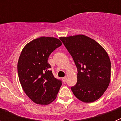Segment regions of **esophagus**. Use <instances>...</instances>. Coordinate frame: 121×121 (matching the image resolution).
I'll list each match as a JSON object with an SVG mask.
<instances>
[{
    "label": "esophagus",
    "mask_w": 121,
    "mask_h": 121,
    "mask_svg": "<svg viewBox=\"0 0 121 121\" xmlns=\"http://www.w3.org/2000/svg\"><path fill=\"white\" fill-rule=\"evenodd\" d=\"M67 76H65L64 78H62V81L64 82V83H65L66 81H67Z\"/></svg>",
    "instance_id": "34e87169"
}]
</instances>
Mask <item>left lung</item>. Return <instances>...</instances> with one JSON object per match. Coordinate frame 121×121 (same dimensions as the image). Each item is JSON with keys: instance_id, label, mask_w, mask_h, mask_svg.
Segmentation results:
<instances>
[{"instance_id": "8db88e82", "label": "left lung", "mask_w": 121, "mask_h": 121, "mask_svg": "<svg viewBox=\"0 0 121 121\" xmlns=\"http://www.w3.org/2000/svg\"><path fill=\"white\" fill-rule=\"evenodd\" d=\"M78 69L77 83L71 90L79 100L92 102L105 91L110 82L111 62L102 46L82 35L59 38Z\"/></svg>"}]
</instances>
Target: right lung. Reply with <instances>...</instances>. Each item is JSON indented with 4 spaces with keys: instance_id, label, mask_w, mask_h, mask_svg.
<instances>
[{
    "instance_id": "add662e5",
    "label": "right lung",
    "mask_w": 121,
    "mask_h": 121,
    "mask_svg": "<svg viewBox=\"0 0 121 121\" xmlns=\"http://www.w3.org/2000/svg\"><path fill=\"white\" fill-rule=\"evenodd\" d=\"M62 44L55 37H40L28 43L21 52L17 64L19 81L24 92L35 103L48 105L57 97L62 81L50 70L48 59Z\"/></svg>"
}]
</instances>
